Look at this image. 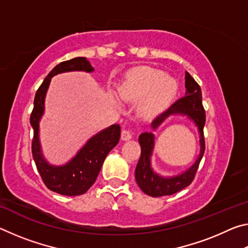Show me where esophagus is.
I'll use <instances>...</instances> for the list:
<instances>
[{
  "mask_svg": "<svg viewBox=\"0 0 248 248\" xmlns=\"http://www.w3.org/2000/svg\"><path fill=\"white\" fill-rule=\"evenodd\" d=\"M132 138V134L130 131H128V130H123L121 131V140L123 141H128Z\"/></svg>",
  "mask_w": 248,
  "mask_h": 248,
  "instance_id": "34e87169",
  "label": "esophagus"
}]
</instances>
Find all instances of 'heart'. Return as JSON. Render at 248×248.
I'll return each instance as SVG.
<instances>
[{
  "label": "heart",
  "mask_w": 248,
  "mask_h": 248,
  "mask_svg": "<svg viewBox=\"0 0 248 248\" xmlns=\"http://www.w3.org/2000/svg\"><path fill=\"white\" fill-rule=\"evenodd\" d=\"M177 81L170 75L148 66L133 69L119 87L120 96L139 102L138 112L144 118H154L167 109L176 97Z\"/></svg>",
  "instance_id": "1"
}]
</instances>
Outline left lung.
Listing matches in <instances>:
<instances>
[{
	"label": "left lung",
	"mask_w": 248,
	"mask_h": 248,
	"mask_svg": "<svg viewBox=\"0 0 248 248\" xmlns=\"http://www.w3.org/2000/svg\"><path fill=\"white\" fill-rule=\"evenodd\" d=\"M185 87L186 93L184 97L175 102L166 111L159 115L151 124L153 131L161 127L170 116L186 117L196 125L199 133L200 151L194 164L187 170L180 171L179 174L164 176L157 173L153 169L152 155L155 148V134L153 132H143L139 137V143L141 146V156L138 162L134 177H136L138 186L144 194L151 197L169 196L184 189L189 186L194 179L196 171L198 170L199 163L204 153V139L203 127L205 123V115L202 107V96H201L200 86L196 83L191 75L185 73Z\"/></svg>",
	"instance_id": "obj_1"
}]
</instances>
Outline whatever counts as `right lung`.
Masks as SVG:
<instances>
[{"mask_svg": "<svg viewBox=\"0 0 248 248\" xmlns=\"http://www.w3.org/2000/svg\"><path fill=\"white\" fill-rule=\"evenodd\" d=\"M66 72L93 73L94 68L84 57L73 58L54 66L37 91L31 124L33 129L31 144L32 157L44 183L50 190L63 196H79L85 194L95 183L108 153L118 144L120 125L111 124L92 136L74 156L61 165L51 164L45 157L40 142V120L45 115L46 95L51 78Z\"/></svg>", "mask_w": 248, "mask_h": 248, "instance_id": "right-lung-1", "label": "right lung"}]
</instances>
